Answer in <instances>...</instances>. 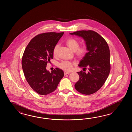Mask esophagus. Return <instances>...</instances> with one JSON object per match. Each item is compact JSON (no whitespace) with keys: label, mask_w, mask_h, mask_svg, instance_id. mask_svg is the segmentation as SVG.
Instances as JSON below:
<instances>
[{"label":"esophagus","mask_w":132,"mask_h":132,"mask_svg":"<svg viewBox=\"0 0 132 132\" xmlns=\"http://www.w3.org/2000/svg\"><path fill=\"white\" fill-rule=\"evenodd\" d=\"M70 72H64V75H68V74H69V73H70Z\"/></svg>","instance_id":"1"}]
</instances>
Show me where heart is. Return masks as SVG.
Masks as SVG:
<instances>
[{"instance_id":"b5f03b06","label":"heart","mask_w":132,"mask_h":132,"mask_svg":"<svg viewBox=\"0 0 132 132\" xmlns=\"http://www.w3.org/2000/svg\"><path fill=\"white\" fill-rule=\"evenodd\" d=\"M67 46L74 51L75 55L78 59H82L86 56L88 52V48L86 46L83 45H80V42L78 39L74 37H70L66 41ZM59 45L56 44L54 47L52 51L53 55L56 56L57 55ZM75 64L71 61H63L60 62L59 64V67L62 70H65L67 72H69L72 70L73 67Z\"/></svg>"}]
</instances>
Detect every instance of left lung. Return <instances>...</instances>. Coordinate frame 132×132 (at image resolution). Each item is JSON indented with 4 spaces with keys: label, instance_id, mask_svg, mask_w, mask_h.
Here are the masks:
<instances>
[{
    "label": "left lung",
    "instance_id": "obj_1",
    "mask_svg": "<svg viewBox=\"0 0 132 132\" xmlns=\"http://www.w3.org/2000/svg\"><path fill=\"white\" fill-rule=\"evenodd\" d=\"M70 34L82 37L88 51L79 66L83 69L88 67L89 71L87 73L82 70L77 72L80 78L75 87L81 94H92L101 88L110 74L109 47L105 39L95 31L82 30Z\"/></svg>",
    "mask_w": 132,
    "mask_h": 132
}]
</instances>
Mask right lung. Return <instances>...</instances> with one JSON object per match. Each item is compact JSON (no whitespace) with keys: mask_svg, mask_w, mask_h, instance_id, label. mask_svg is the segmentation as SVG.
Masks as SVG:
<instances>
[{"mask_svg":"<svg viewBox=\"0 0 132 132\" xmlns=\"http://www.w3.org/2000/svg\"><path fill=\"white\" fill-rule=\"evenodd\" d=\"M64 32L39 34L28 43L22 55V65L25 79L37 93L46 95L56 90L64 76L63 70L56 68L50 73L46 65L53 59L52 51Z\"/></svg>","mask_w":132,"mask_h":132,"instance_id":"obj_1","label":"right lung"}]
</instances>
